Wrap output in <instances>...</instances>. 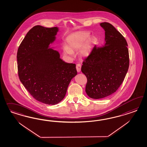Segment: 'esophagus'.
<instances>
[{
	"label": "esophagus",
	"instance_id": "34e87169",
	"mask_svg": "<svg viewBox=\"0 0 147 147\" xmlns=\"http://www.w3.org/2000/svg\"><path fill=\"white\" fill-rule=\"evenodd\" d=\"M76 70L78 72H80L81 71V65H80V63H78L76 64Z\"/></svg>",
	"mask_w": 147,
	"mask_h": 147
}]
</instances>
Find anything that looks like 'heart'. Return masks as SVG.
<instances>
[{
	"mask_svg": "<svg viewBox=\"0 0 147 147\" xmlns=\"http://www.w3.org/2000/svg\"><path fill=\"white\" fill-rule=\"evenodd\" d=\"M88 32H76L71 34L67 38L68 46L64 49L66 53L71 55L73 51L80 49L85 44L81 50V54L83 57H87L91 53L94 46L98 44V40L95 37H90Z\"/></svg>",
	"mask_w": 147,
	"mask_h": 147,
	"instance_id": "obj_1",
	"label": "heart"
}]
</instances>
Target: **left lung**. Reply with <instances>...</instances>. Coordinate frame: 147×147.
I'll return each mask as SVG.
<instances>
[{"label": "left lung", "instance_id": "obj_1", "mask_svg": "<svg viewBox=\"0 0 147 147\" xmlns=\"http://www.w3.org/2000/svg\"><path fill=\"white\" fill-rule=\"evenodd\" d=\"M106 43L94 46L82 62L81 71L87 82L86 92L90 98H106L115 93L125 79L129 65L128 44L124 36L108 22H102Z\"/></svg>", "mask_w": 147, "mask_h": 147}]
</instances>
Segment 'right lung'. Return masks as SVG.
<instances>
[{
	"mask_svg": "<svg viewBox=\"0 0 147 147\" xmlns=\"http://www.w3.org/2000/svg\"><path fill=\"white\" fill-rule=\"evenodd\" d=\"M58 31L57 27H33L19 46L17 56L22 85L37 101L51 105L64 98L77 74L75 63L63 61L58 51L49 48Z\"/></svg>",
	"mask_w": 147,
	"mask_h": 147,
	"instance_id": "obj_1",
	"label": "right lung"
}]
</instances>
